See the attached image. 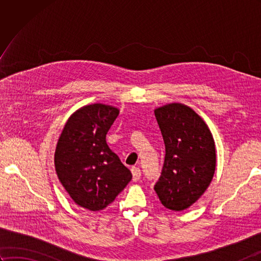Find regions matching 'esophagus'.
<instances>
[{
	"instance_id": "obj_1",
	"label": "esophagus",
	"mask_w": 261,
	"mask_h": 261,
	"mask_svg": "<svg viewBox=\"0 0 261 261\" xmlns=\"http://www.w3.org/2000/svg\"><path fill=\"white\" fill-rule=\"evenodd\" d=\"M131 171H132V176H134V180L135 181L139 180V178L141 177V170H140V168L139 167H132Z\"/></svg>"
}]
</instances>
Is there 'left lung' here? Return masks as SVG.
<instances>
[{"instance_id":"left-lung-1","label":"left lung","mask_w":261,"mask_h":261,"mask_svg":"<svg viewBox=\"0 0 261 261\" xmlns=\"http://www.w3.org/2000/svg\"><path fill=\"white\" fill-rule=\"evenodd\" d=\"M166 154L153 188L165 207L182 211L206 191L215 170L213 137L201 116L179 103L154 111Z\"/></svg>"}]
</instances>
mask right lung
<instances>
[{"label": "right lung", "instance_id": "add662e5", "mask_svg": "<svg viewBox=\"0 0 261 261\" xmlns=\"http://www.w3.org/2000/svg\"><path fill=\"white\" fill-rule=\"evenodd\" d=\"M118 115L110 105H87L70 116L57 143L58 178L73 201L87 210L107 207L132 179L105 140Z\"/></svg>", "mask_w": 261, "mask_h": 261}]
</instances>
